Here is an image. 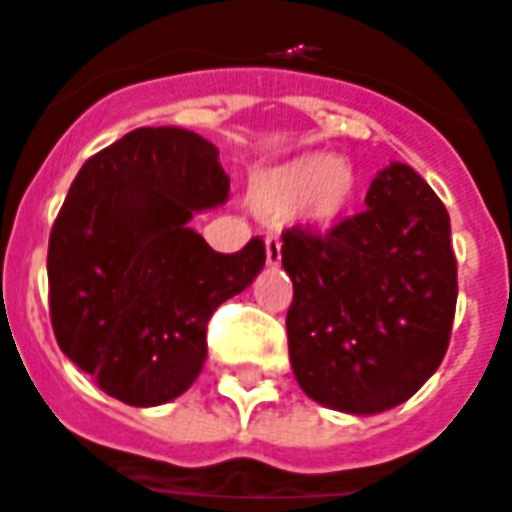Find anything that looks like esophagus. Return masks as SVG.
I'll list each match as a JSON object with an SVG mask.
<instances>
[{
	"label": "esophagus",
	"instance_id": "1",
	"mask_svg": "<svg viewBox=\"0 0 512 512\" xmlns=\"http://www.w3.org/2000/svg\"><path fill=\"white\" fill-rule=\"evenodd\" d=\"M279 260H282V241L276 236H266V263L279 266Z\"/></svg>",
	"mask_w": 512,
	"mask_h": 512
}]
</instances>
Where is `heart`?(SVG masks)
<instances>
[{"instance_id": "b5f03b06", "label": "heart", "mask_w": 512, "mask_h": 512, "mask_svg": "<svg viewBox=\"0 0 512 512\" xmlns=\"http://www.w3.org/2000/svg\"><path fill=\"white\" fill-rule=\"evenodd\" d=\"M249 198L268 217L295 214L314 230H333L355 208L358 176L350 162L328 154H306L257 173Z\"/></svg>"}]
</instances>
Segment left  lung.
I'll return each instance as SVG.
<instances>
[{"instance_id": "1", "label": "left lung", "mask_w": 512, "mask_h": 512, "mask_svg": "<svg viewBox=\"0 0 512 512\" xmlns=\"http://www.w3.org/2000/svg\"><path fill=\"white\" fill-rule=\"evenodd\" d=\"M282 241L287 344L306 396L350 415L415 396L445 358L458 295L450 217L434 189L391 162L363 214L325 236L293 227Z\"/></svg>"}]
</instances>
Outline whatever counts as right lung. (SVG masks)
Instances as JSON below:
<instances>
[{"label": "right lung", "instance_id": "add662e5", "mask_svg": "<svg viewBox=\"0 0 512 512\" xmlns=\"http://www.w3.org/2000/svg\"><path fill=\"white\" fill-rule=\"evenodd\" d=\"M219 149L181 127H140L83 162L48 241L56 342L102 391L157 407L206 363V328L252 285L266 246L214 252L189 227L222 206Z\"/></svg>", "mask_w": 512, "mask_h": 512}]
</instances>
